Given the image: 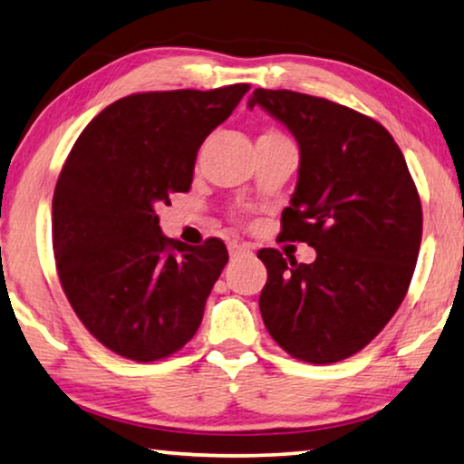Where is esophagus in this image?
I'll use <instances>...</instances> for the list:
<instances>
[{
    "instance_id": "34e87169",
    "label": "esophagus",
    "mask_w": 464,
    "mask_h": 464,
    "mask_svg": "<svg viewBox=\"0 0 464 464\" xmlns=\"http://www.w3.org/2000/svg\"><path fill=\"white\" fill-rule=\"evenodd\" d=\"M229 254H231V258H239V256H249V254H252V247L233 241V244H229Z\"/></svg>"
}]
</instances>
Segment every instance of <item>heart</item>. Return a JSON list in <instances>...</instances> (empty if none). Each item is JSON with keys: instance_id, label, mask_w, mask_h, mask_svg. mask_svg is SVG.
I'll return each mask as SVG.
<instances>
[{"instance_id": "heart-1", "label": "heart", "mask_w": 464, "mask_h": 464, "mask_svg": "<svg viewBox=\"0 0 464 464\" xmlns=\"http://www.w3.org/2000/svg\"><path fill=\"white\" fill-rule=\"evenodd\" d=\"M262 136H281V134H278V131H266V134H262Z\"/></svg>"}]
</instances>
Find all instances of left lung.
<instances>
[{
    "label": "left lung",
    "mask_w": 464,
    "mask_h": 464,
    "mask_svg": "<svg viewBox=\"0 0 464 464\" xmlns=\"http://www.w3.org/2000/svg\"><path fill=\"white\" fill-rule=\"evenodd\" d=\"M249 109L285 123L299 178L281 235L315 249L312 264L260 249V312L291 357L334 363L362 351L399 310L421 246V200L384 126L328 99L256 88Z\"/></svg>",
    "instance_id": "obj_1"
}]
</instances>
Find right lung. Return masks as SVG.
Returning <instances> with one entry per match:
<instances>
[{
    "label": "right lung",
    "mask_w": 464,
    "mask_h": 464,
    "mask_svg": "<svg viewBox=\"0 0 464 464\" xmlns=\"http://www.w3.org/2000/svg\"><path fill=\"white\" fill-rule=\"evenodd\" d=\"M249 84L138 92L102 109L65 159L53 254L70 305L101 344L134 362L179 351L200 326L229 254L160 233L157 208L189 192L198 150Z\"/></svg>",
    "instance_id": "1"
}]
</instances>
